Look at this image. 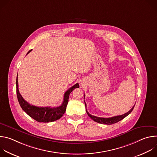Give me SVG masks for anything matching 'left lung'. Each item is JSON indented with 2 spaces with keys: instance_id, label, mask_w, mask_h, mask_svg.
<instances>
[{
  "instance_id": "obj_1",
  "label": "left lung",
  "mask_w": 157,
  "mask_h": 157,
  "mask_svg": "<svg viewBox=\"0 0 157 157\" xmlns=\"http://www.w3.org/2000/svg\"><path fill=\"white\" fill-rule=\"evenodd\" d=\"M84 97H85V95H84ZM84 103H85V106H86V104L85 102H84ZM134 106H135V105H133V107L128 112H127V113H125V114H124L123 115L117 116L109 117V118L98 117H96V116H92L91 114H90L88 113L87 110H86V113H87V115L89 117H90L91 119H92L94 121H95L96 122H98V123H100V124H107V125H110V124H115L116 122H118L119 121L122 120L125 117H127L131 113V112L132 111V110L134 108Z\"/></svg>"
}]
</instances>
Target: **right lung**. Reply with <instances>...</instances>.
<instances>
[{
	"label": "right lung",
	"mask_w": 157,
	"mask_h": 157,
	"mask_svg": "<svg viewBox=\"0 0 157 157\" xmlns=\"http://www.w3.org/2000/svg\"><path fill=\"white\" fill-rule=\"evenodd\" d=\"M32 50L29 51L27 54H29ZM17 78L18 77H17L16 79L17 96L20 105L21 107V109H23L30 117H31L34 120L39 122H53L60 119L64 114L66 111L67 104L68 103V99L70 93L75 88H79V84L76 83L73 86L70 87L68 90H67L64 94L63 102L62 104L58 107H36L30 104L20 94L18 91V84Z\"/></svg>",
	"instance_id": "1"
}]
</instances>
